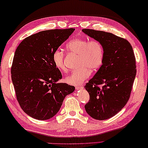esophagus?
Segmentation results:
<instances>
[{
	"instance_id": "1",
	"label": "esophagus",
	"mask_w": 148,
	"mask_h": 148,
	"mask_svg": "<svg viewBox=\"0 0 148 148\" xmlns=\"http://www.w3.org/2000/svg\"><path fill=\"white\" fill-rule=\"evenodd\" d=\"M83 87L82 86H76V90H79L81 89H83Z\"/></svg>"
}]
</instances>
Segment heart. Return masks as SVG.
I'll list each match as a JSON object with an SVG mask.
<instances>
[{
	"label": "heart",
	"instance_id": "heart-1",
	"mask_svg": "<svg viewBox=\"0 0 148 148\" xmlns=\"http://www.w3.org/2000/svg\"><path fill=\"white\" fill-rule=\"evenodd\" d=\"M66 49L71 53L79 55L78 66L80 67L71 71L65 78V82L72 85H79L89 77L91 71L99 69L103 61L104 49L101 42L97 40L75 39L69 41ZM52 60L55 67L65 71L64 54L62 50L57 49L53 51Z\"/></svg>",
	"mask_w": 148,
	"mask_h": 148
}]
</instances>
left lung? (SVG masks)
I'll list each match as a JSON object with an SVG mask.
<instances>
[{
  "label": "left lung",
  "mask_w": 148,
  "mask_h": 148,
  "mask_svg": "<svg viewBox=\"0 0 148 148\" xmlns=\"http://www.w3.org/2000/svg\"><path fill=\"white\" fill-rule=\"evenodd\" d=\"M82 31L101 42L104 49L102 65L84 86L90 95L84 106L86 112L104 120L120 111L129 99L136 75V58L127 40L104 31Z\"/></svg>",
  "instance_id": "left-lung-1"
}]
</instances>
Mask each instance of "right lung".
<instances>
[{
	"mask_svg": "<svg viewBox=\"0 0 148 148\" xmlns=\"http://www.w3.org/2000/svg\"><path fill=\"white\" fill-rule=\"evenodd\" d=\"M74 30L41 31L23 39L16 49L11 71L12 84L19 104L33 118L53 117L65 97L75 90L73 86L57 83L62 76L52 60L53 51Z\"/></svg>",
	"mask_w": 148,
	"mask_h": 148,
	"instance_id": "right-lung-1",
	"label": "right lung"
}]
</instances>
